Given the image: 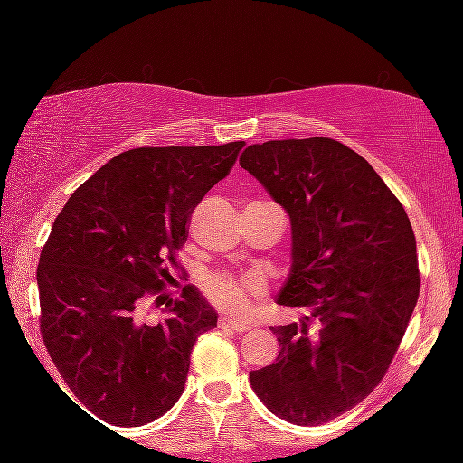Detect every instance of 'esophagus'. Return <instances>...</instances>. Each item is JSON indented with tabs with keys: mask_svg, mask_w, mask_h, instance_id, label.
<instances>
[{
	"mask_svg": "<svg viewBox=\"0 0 463 463\" xmlns=\"http://www.w3.org/2000/svg\"><path fill=\"white\" fill-rule=\"evenodd\" d=\"M220 328H226V331H235V333H246V331H250V324L235 322L232 317L222 316L220 317Z\"/></svg>",
	"mask_w": 463,
	"mask_h": 463,
	"instance_id": "esophagus-1",
	"label": "esophagus"
}]
</instances>
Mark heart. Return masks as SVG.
Returning a JSON list of instances; mask_svg holds the SVG:
<instances>
[{
	"mask_svg": "<svg viewBox=\"0 0 463 463\" xmlns=\"http://www.w3.org/2000/svg\"><path fill=\"white\" fill-rule=\"evenodd\" d=\"M263 291V280L259 276H231L226 272L211 274L204 279V294L213 305L231 313H243L250 298Z\"/></svg>",
	"mask_w": 463,
	"mask_h": 463,
	"instance_id": "b5f03b06",
	"label": "heart"
}]
</instances>
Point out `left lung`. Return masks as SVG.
Returning a JSON list of instances; mask_svg holds the SVG:
<instances>
[{
  "mask_svg": "<svg viewBox=\"0 0 463 463\" xmlns=\"http://www.w3.org/2000/svg\"><path fill=\"white\" fill-rule=\"evenodd\" d=\"M239 165L291 222L276 302L307 309L272 328L280 353L250 385L287 422H328L381 383L405 335L420 291L411 222L372 165L326 137L254 143Z\"/></svg>",
  "mask_w": 463,
  "mask_h": 463,
  "instance_id": "8db88e82",
  "label": "left lung"
}]
</instances>
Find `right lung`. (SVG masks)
Masks as SVG:
<instances>
[{"label":"right lung","instance_id":"add662e5","mask_svg":"<svg viewBox=\"0 0 463 463\" xmlns=\"http://www.w3.org/2000/svg\"><path fill=\"white\" fill-rule=\"evenodd\" d=\"M243 141L137 147L73 191L36 269L41 335L65 383L99 422L141 427L176 405L198 335L217 313L187 285L165 320L139 317L187 241L206 191L232 169Z\"/></svg>","mask_w":463,"mask_h":463}]
</instances>
